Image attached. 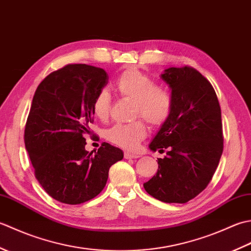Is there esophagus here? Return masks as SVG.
I'll list each match as a JSON object with an SVG mask.
<instances>
[{
	"mask_svg": "<svg viewBox=\"0 0 251 251\" xmlns=\"http://www.w3.org/2000/svg\"><path fill=\"white\" fill-rule=\"evenodd\" d=\"M124 157L127 158V159H130V158H138V157H139V155H138V154H135V153L125 152L124 153Z\"/></svg>",
	"mask_w": 251,
	"mask_h": 251,
	"instance_id": "obj_1",
	"label": "esophagus"
}]
</instances>
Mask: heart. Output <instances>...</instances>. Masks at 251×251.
Returning <instances> with one entry per match:
<instances>
[{"mask_svg":"<svg viewBox=\"0 0 251 251\" xmlns=\"http://www.w3.org/2000/svg\"><path fill=\"white\" fill-rule=\"evenodd\" d=\"M114 87L123 97L135 100V116H143L153 126H161L172 115L174 100L168 90L155 86V82L137 68H128L116 78ZM111 96L101 90L94 98L93 111L101 121L110 115ZM147 136L145 122L138 120L127 124H115L106 129L105 138L115 146L134 150Z\"/></svg>","mask_w":251,"mask_h":251,"instance_id":"obj_1","label":"heart"}]
</instances>
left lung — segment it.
Instances as JSON below:
<instances>
[{
    "label": "left lung",
    "mask_w": 251,
    "mask_h": 251,
    "mask_svg": "<svg viewBox=\"0 0 251 251\" xmlns=\"http://www.w3.org/2000/svg\"><path fill=\"white\" fill-rule=\"evenodd\" d=\"M161 77L172 89V115L150 143L158 158L155 176L143 183L164 202L184 204L210 182L223 152L221 109L212 85L191 67L168 68Z\"/></svg>",
    "instance_id": "8db88e82"
}]
</instances>
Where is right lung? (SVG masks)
<instances>
[{"label":"right lung","mask_w":251,"mask_h":251,"mask_svg":"<svg viewBox=\"0 0 251 251\" xmlns=\"http://www.w3.org/2000/svg\"><path fill=\"white\" fill-rule=\"evenodd\" d=\"M103 69L67 65L37 86L25 123V145L35 178L52 199L77 205L97 196L112 165L123 151L103 142L98 151L85 150L90 134L93 101L108 84Z\"/></svg>","instance_id":"add662e5"}]
</instances>
